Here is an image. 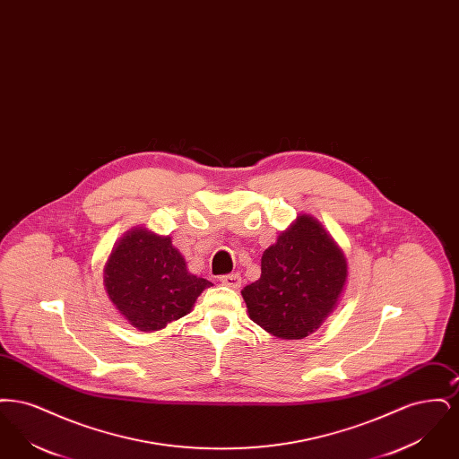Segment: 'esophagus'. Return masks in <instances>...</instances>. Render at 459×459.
I'll list each match as a JSON object with an SVG mask.
<instances>
[{"mask_svg": "<svg viewBox=\"0 0 459 459\" xmlns=\"http://www.w3.org/2000/svg\"><path fill=\"white\" fill-rule=\"evenodd\" d=\"M220 282L223 285H227V287H234V289H238L240 285V275L238 272L220 275Z\"/></svg>", "mask_w": 459, "mask_h": 459, "instance_id": "34e87169", "label": "esophagus"}]
</instances>
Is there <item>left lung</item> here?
Listing matches in <instances>:
<instances>
[{
    "label": "left lung",
    "instance_id": "8db88e82",
    "mask_svg": "<svg viewBox=\"0 0 459 459\" xmlns=\"http://www.w3.org/2000/svg\"><path fill=\"white\" fill-rule=\"evenodd\" d=\"M348 263L325 229L301 215L262 256V277L242 289L255 324L281 339H303L337 305Z\"/></svg>",
    "mask_w": 459,
    "mask_h": 459
}]
</instances>
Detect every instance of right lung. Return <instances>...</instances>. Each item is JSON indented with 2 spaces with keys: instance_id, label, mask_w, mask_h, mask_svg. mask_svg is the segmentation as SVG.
<instances>
[{
  "instance_id": "right-lung-1",
  "label": "right lung",
  "mask_w": 459,
  "mask_h": 459,
  "mask_svg": "<svg viewBox=\"0 0 459 459\" xmlns=\"http://www.w3.org/2000/svg\"><path fill=\"white\" fill-rule=\"evenodd\" d=\"M212 282L187 272L170 238L132 230L115 247L105 270L111 303L139 330H160L191 311Z\"/></svg>"
}]
</instances>
